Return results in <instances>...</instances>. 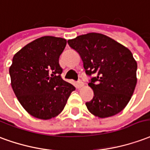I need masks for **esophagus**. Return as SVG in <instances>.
Instances as JSON below:
<instances>
[{"label": "esophagus", "mask_w": 150, "mask_h": 150, "mask_svg": "<svg viewBox=\"0 0 150 150\" xmlns=\"http://www.w3.org/2000/svg\"><path fill=\"white\" fill-rule=\"evenodd\" d=\"M83 85H84V83H83L81 81H77V82L76 83V88H81V87H82Z\"/></svg>", "instance_id": "obj_1"}]
</instances>
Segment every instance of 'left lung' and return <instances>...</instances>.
I'll return each mask as SVG.
<instances>
[{
  "label": "left lung",
  "mask_w": 150,
  "mask_h": 150,
  "mask_svg": "<svg viewBox=\"0 0 150 150\" xmlns=\"http://www.w3.org/2000/svg\"><path fill=\"white\" fill-rule=\"evenodd\" d=\"M82 59L93 98L86 105L100 118L118 113L127 105L137 84V64L126 47L105 35L90 33L68 40ZM95 76H93V75Z\"/></svg>",
  "instance_id": "left-lung-1"
}]
</instances>
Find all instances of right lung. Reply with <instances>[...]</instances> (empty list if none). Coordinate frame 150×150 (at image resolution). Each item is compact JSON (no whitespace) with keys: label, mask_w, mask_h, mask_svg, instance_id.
I'll use <instances>...</instances> for the list:
<instances>
[{"label":"right lung","mask_w":150,"mask_h":150,"mask_svg":"<svg viewBox=\"0 0 150 150\" xmlns=\"http://www.w3.org/2000/svg\"><path fill=\"white\" fill-rule=\"evenodd\" d=\"M64 38L45 36L14 55L9 68L11 86L23 108L34 117L52 118L64 110L75 87L62 79L59 57Z\"/></svg>","instance_id":"add662e5"}]
</instances>
